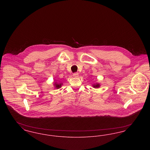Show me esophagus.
<instances>
[{
  "instance_id": "obj_1",
  "label": "esophagus",
  "mask_w": 150,
  "mask_h": 150,
  "mask_svg": "<svg viewBox=\"0 0 150 150\" xmlns=\"http://www.w3.org/2000/svg\"><path fill=\"white\" fill-rule=\"evenodd\" d=\"M78 76L79 74L78 72H75V73H74V74H73V76H74V77L77 78V77H78Z\"/></svg>"
}]
</instances>
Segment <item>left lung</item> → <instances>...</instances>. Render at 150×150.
Returning a JSON list of instances; mask_svg holds the SVG:
<instances>
[{
  "mask_svg": "<svg viewBox=\"0 0 150 150\" xmlns=\"http://www.w3.org/2000/svg\"><path fill=\"white\" fill-rule=\"evenodd\" d=\"M93 87H94V88H98V87H100V85H99L98 84H97L94 85V86H93Z\"/></svg>",
  "mask_w": 150,
  "mask_h": 150,
  "instance_id": "obj_1",
  "label": "left lung"
}]
</instances>
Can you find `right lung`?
Wrapping results in <instances>:
<instances>
[{
  "label": "right lung",
  "mask_w": 150,
  "mask_h": 150,
  "mask_svg": "<svg viewBox=\"0 0 150 150\" xmlns=\"http://www.w3.org/2000/svg\"><path fill=\"white\" fill-rule=\"evenodd\" d=\"M61 84H58V83H56L54 84V86H56V88L58 89V88H59L61 86Z\"/></svg>",
  "instance_id": "right-lung-1"
}]
</instances>
